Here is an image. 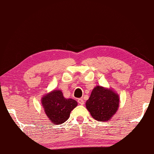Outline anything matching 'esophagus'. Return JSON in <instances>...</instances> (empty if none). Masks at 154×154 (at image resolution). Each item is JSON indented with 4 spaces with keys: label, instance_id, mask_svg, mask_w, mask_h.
Instances as JSON below:
<instances>
[{
    "label": "esophagus",
    "instance_id": "1",
    "mask_svg": "<svg viewBox=\"0 0 154 154\" xmlns=\"http://www.w3.org/2000/svg\"><path fill=\"white\" fill-rule=\"evenodd\" d=\"M78 102H79V103L81 104V105H83V104H84V100H83L82 98H79V99H78Z\"/></svg>",
    "mask_w": 154,
    "mask_h": 154
}]
</instances>
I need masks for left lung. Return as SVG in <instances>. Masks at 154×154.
<instances>
[{"instance_id": "8db88e82", "label": "left lung", "mask_w": 154, "mask_h": 154, "mask_svg": "<svg viewBox=\"0 0 154 154\" xmlns=\"http://www.w3.org/2000/svg\"><path fill=\"white\" fill-rule=\"evenodd\" d=\"M119 105L118 94L99 86L94 88L86 103L91 115L98 121H109L116 113Z\"/></svg>"}]
</instances>
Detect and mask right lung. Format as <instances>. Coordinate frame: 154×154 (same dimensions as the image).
I'll return each instance as SVG.
<instances>
[{
    "label": "right lung",
    "mask_w": 154,
    "mask_h": 154,
    "mask_svg": "<svg viewBox=\"0 0 154 154\" xmlns=\"http://www.w3.org/2000/svg\"><path fill=\"white\" fill-rule=\"evenodd\" d=\"M42 104L46 115L55 125L67 121L71 111L78 105L76 100L64 98L62 91L59 90L53 91L43 97Z\"/></svg>",
    "instance_id": "1"
}]
</instances>
